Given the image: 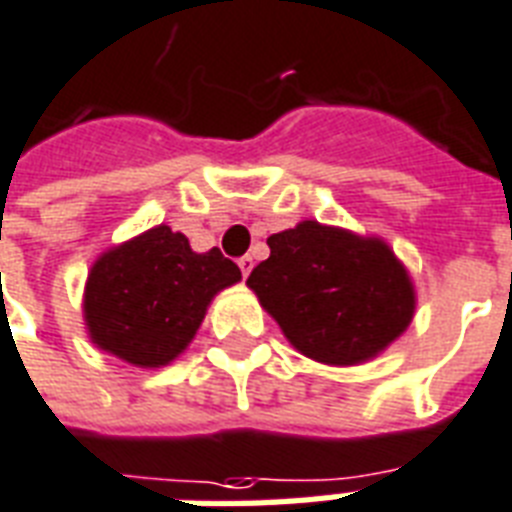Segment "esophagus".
<instances>
[{"mask_svg":"<svg viewBox=\"0 0 512 512\" xmlns=\"http://www.w3.org/2000/svg\"><path fill=\"white\" fill-rule=\"evenodd\" d=\"M252 257L249 255H244V257H239V268H241V273H244V276H249V271H252Z\"/></svg>","mask_w":512,"mask_h":512,"instance_id":"34e87169","label":"esophagus"}]
</instances>
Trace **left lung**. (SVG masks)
Wrapping results in <instances>:
<instances>
[{
  "mask_svg": "<svg viewBox=\"0 0 512 512\" xmlns=\"http://www.w3.org/2000/svg\"><path fill=\"white\" fill-rule=\"evenodd\" d=\"M247 284L308 358L350 366L377 356L412 321L414 289L380 239L303 220L273 233Z\"/></svg>",
  "mask_w": 512,
  "mask_h": 512,
  "instance_id": "left-lung-1",
  "label": "left lung"
}]
</instances>
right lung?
<instances>
[{
	"mask_svg": "<svg viewBox=\"0 0 512 512\" xmlns=\"http://www.w3.org/2000/svg\"><path fill=\"white\" fill-rule=\"evenodd\" d=\"M241 279L220 249L193 252L159 225L92 265L84 321L92 342L135 366H164L193 340L209 300Z\"/></svg>",
	"mask_w": 512,
	"mask_h": 512,
	"instance_id": "obj_1",
	"label": "right lung"
}]
</instances>
